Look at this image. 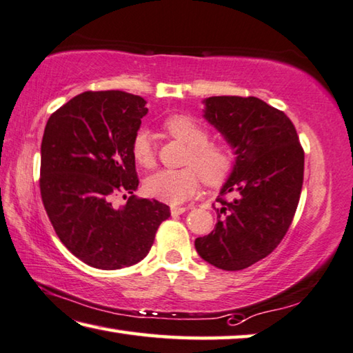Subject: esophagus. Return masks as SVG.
Instances as JSON below:
<instances>
[{
  "mask_svg": "<svg viewBox=\"0 0 353 353\" xmlns=\"http://www.w3.org/2000/svg\"><path fill=\"white\" fill-rule=\"evenodd\" d=\"M188 210V207H171V214L172 216H177V214H182L185 211Z\"/></svg>",
  "mask_w": 353,
  "mask_h": 353,
  "instance_id": "esophagus-1",
  "label": "esophagus"
}]
</instances>
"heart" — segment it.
Here are the masks:
<instances>
[{"label": "heart", "instance_id": "b5f03b06", "mask_svg": "<svg viewBox=\"0 0 353 353\" xmlns=\"http://www.w3.org/2000/svg\"><path fill=\"white\" fill-rule=\"evenodd\" d=\"M163 130L171 137L188 146L185 163L193 165L182 170H163L150 176L143 183L145 193L160 202L179 205L197 193L202 185V176L208 183L225 181L234 166V156L223 145L210 143L208 131L190 115L176 114L163 121ZM131 152L136 162L143 168L156 165V152L151 134L139 130L131 142ZM196 168L194 169V166Z\"/></svg>", "mask_w": 353, "mask_h": 353}]
</instances>
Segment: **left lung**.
Returning a JSON list of instances; mask_svg holds the SVG:
<instances>
[{"label": "left lung", "mask_w": 353, "mask_h": 353, "mask_svg": "<svg viewBox=\"0 0 353 353\" xmlns=\"http://www.w3.org/2000/svg\"><path fill=\"white\" fill-rule=\"evenodd\" d=\"M203 117L232 146L236 159L217 199L213 232L194 247L208 264L243 270L270 254L287 233L304 179V151L292 120L256 97L203 100Z\"/></svg>", "instance_id": "left-lung-1"}]
</instances>
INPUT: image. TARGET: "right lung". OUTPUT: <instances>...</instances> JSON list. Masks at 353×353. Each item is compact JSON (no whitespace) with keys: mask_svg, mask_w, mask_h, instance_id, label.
I'll use <instances>...</instances> for the list:
<instances>
[{"mask_svg":"<svg viewBox=\"0 0 353 353\" xmlns=\"http://www.w3.org/2000/svg\"><path fill=\"white\" fill-rule=\"evenodd\" d=\"M146 100L123 91L83 92L50 115L41 142L40 191L57 236L100 270L142 261L170 207L139 199L134 134ZM127 203L115 208L113 199Z\"/></svg>","mask_w":353,"mask_h":353,"instance_id":"right-lung-1","label":"right lung"}]
</instances>
